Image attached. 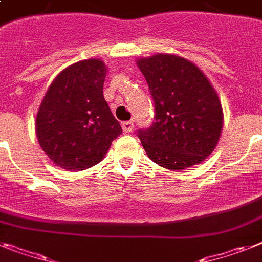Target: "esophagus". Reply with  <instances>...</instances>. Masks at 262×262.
Returning <instances> with one entry per match:
<instances>
[{"label":"esophagus","instance_id":"obj_1","mask_svg":"<svg viewBox=\"0 0 262 262\" xmlns=\"http://www.w3.org/2000/svg\"><path fill=\"white\" fill-rule=\"evenodd\" d=\"M133 127H135V122L133 121H125V122H122V130L125 133H130L133 130Z\"/></svg>","mask_w":262,"mask_h":262}]
</instances>
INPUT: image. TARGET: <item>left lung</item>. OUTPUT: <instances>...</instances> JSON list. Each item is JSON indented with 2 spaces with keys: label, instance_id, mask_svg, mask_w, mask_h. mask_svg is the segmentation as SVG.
I'll return each mask as SVG.
<instances>
[{
  "label": "left lung",
  "instance_id": "left-lung-1",
  "mask_svg": "<svg viewBox=\"0 0 262 262\" xmlns=\"http://www.w3.org/2000/svg\"><path fill=\"white\" fill-rule=\"evenodd\" d=\"M155 102V121L137 132L151 161L181 170L214 150L223 129L219 96L199 68L173 54L138 61Z\"/></svg>",
  "mask_w": 262,
  "mask_h": 262
}]
</instances>
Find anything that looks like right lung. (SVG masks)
<instances>
[{
  "instance_id": "add662e5",
  "label": "right lung",
  "mask_w": 262,
  "mask_h": 262,
  "mask_svg": "<svg viewBox=\"0 0 262 262\" xmlns=\"http://www.w3.org/2000/svg\"><path fill=\"white\" fill-rule=\"evenodd\" d=\"M105 76L102 61H80L62 70L46 92L37 113V137L62 169L92 168L122 133L104 98Z\"/></svg>"
}]
</instances>
